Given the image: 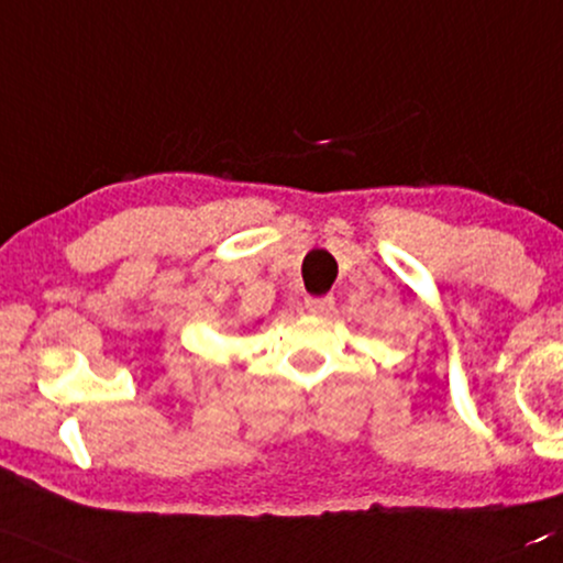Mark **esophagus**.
<instances>
[{
  "label": "esophagus",
  "instance_id": "obj_1",
  "mask_svg": "<svg viewBox=\"0 0 563 563\" xmlns=\"http://www.w3.org/2000/svg\"><path fill=\"white\" fill-rule=\"evenodd\" d=\"M331 308H334V297H308L305 300V310L313 316H325Z\"/></svg>",
  "mask_w": 563,
  "mask_h": 563
}]
</instances>
